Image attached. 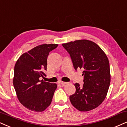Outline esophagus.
<instances>
[{"label": "esophagus", "instance_id": "esophagus-1", "mask_svg": "<svg viewBox=\"0 0 127 127\" xmlns=\"http://www.w3.org/2000/svg\"><path fill=\"white\" fill-rule=\"evenodd\" d=\"M58 84H59V85H61L62 86L66 85V84H68V82H62V81H59V82H58Z\"/></svg>", "mask_w": 127, "mask_h": 127}]
</instances>
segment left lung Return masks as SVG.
Listing matches in <instances>:
<instances>
[{"instance_id": "8db88e82", "label": "left lung", "mask_w": 127, "mask_h": 127, "mask_svg": "<svg viewBox=\"0 0 127 127\" xmlns=\"http://www.w3.org/2000/svg\"><path fill=\"white\" fill-rule=\"evenodd\" d=\"M70 55L75 69L83 70L84 84H75L76 91L70 95L71 104L80 111L95 108L107 96L111 81L108 59L98 45L88 40L63 43Z\"/></svg>"}]
</instances>
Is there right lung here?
<instances>
[{"label":"right lung","mask_w":127,"mask_h":127,"mask_svg":"<svg viewBox=\"0 0 127 127\" xmlns=\"http://www.w3.org/2000/svg\"><path fill=\"white\" fill-rule=\"evenodd\" d=\"M57 46L39 45L22 55L15 64L14 88L19 101L29 110L42 112L51 104L57 85L40 79L46 76L47 58Z\"/></svg>","instance_id":"obj_1"}]
</instances>
